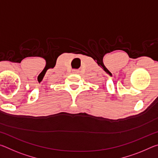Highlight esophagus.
Masks as SVG:
<instances>
[{"instance_id": "esophagus-1", "label": "esophagus", "mask_w": 158, "mask_h": 158, "mask_svg": "<svg viewBox=\"0 0 158 158\" xmlns=\"http://www.w3.org/2000/svg\"><path fill=\"white\" fill-rule=\"evenodd\" d=\"M74 73H77V70H74Z\"/></svg>"}]
</instances>
